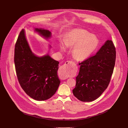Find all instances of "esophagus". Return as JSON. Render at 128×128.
Instances as JSON below:
<instances>
[{
  "instance_id": "1",
  "label": "esophagus",
  "mask_w": 128,
  "mask_h": 128,
  "mask_svg": "<svg viewBox=\"0 0 128 128\" xmlns=\"http://www.w3.org/2000/svg\"><path fill=\"white\" fill-rule=\"evenodd\" d=\"M70 62V61H67L66 62V63H69ZM59 76L60 78H61V79L64 80V79H66L67 78H68V72H67V69L66 67H64V66L62 67L59 70Z\"/></svg>"
}]
</instances>
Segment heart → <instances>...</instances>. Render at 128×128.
I'll use <instances>...</instances> for the list:
<instances>
[{
    "label": "heart",
    "mask_w": 128,
    "mask_h": 128,
    "mask_svg": "<svg viewBox=\"0 0 128 128\" xmlns=\"http://www.w3.org/2000/svg\"><path fill=\"white\" fill-rule=\"evenodd\" d=\"M64 42L67 46H74L73 55L78 61L88 58L95 52L99 44L96 35L82 29H74L69 31L66 34ZM60 47L64 50H66V46L62 43Z\"/></svg>",
    "instance_id": "obj_1"
}]
</instances>
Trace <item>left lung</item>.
I'll use <instances>...</instances> for the list:
<instances>
[{"instance_id": "obj_1", "label": "left lung", "mask_w": 128, "mask_h": 128, "mask_svg": "<svg viewBox=\"0 0 128 128\" xmlns=\"http://www.w3.org/2000/svg\"><path fill=\"white\" fill-rule=\"evenodd\" d=\"M116 57L114 46L111 40H107L95 56L79 63L80 72L72 90L74 96L82 102L99 97L110 81Z\"/></svg>"}]
</instances>
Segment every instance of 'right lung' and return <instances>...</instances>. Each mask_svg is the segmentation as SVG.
Here are the masks:
<instances>
[{
	"label": "right lung",
	"instance_id": "add662e5",
	"mask_svg": "<svg viewBox=\"0 0 128 128\" xmlns=\"http://www.w3.org/2000/svg\"><path fill=\"white\" fill-rule=\"evenodd\" d=\"M34 31L46 40L52 36L51 32L47 29L36 28ZM14 62L18 80L29 96L44 101L55 94L60 84L57 74L59 62L48 54L42 57L35 54L29 46L24 29L15 45Z\"/></svg>",
	"mask_w": 128,
	"mask_h": 128
}]
</instances>
